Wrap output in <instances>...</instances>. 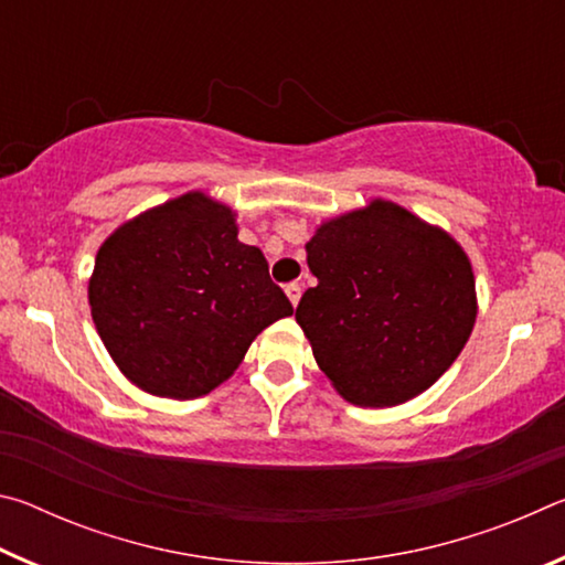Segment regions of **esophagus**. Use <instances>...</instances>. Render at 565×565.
<instances>
[{"label": "esophagus", "instance_id": "34e87169", "mask_svg": "<svg viewBox=\"0 0 565 565\" xmlns=\"http://www.w3.org/2000/svg\"><path fill=\"white\" fill-rule=\"evenodd\" d=\"M286 296H289L291 306H299V299H301V284H289V286H286Z\"/></svg>", "mask_w": 565, "mask_h": 565}]
</instances>
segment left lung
I'll return each mask as SVG.
<instances>
[{"mask_svg": "<svg viewBox=\"0 0 565 565\" xmlns=\"http://www.w3.org/2000/svg\"><path fill=\"white\" fill-rule=\"evenodd\" d=\"M306 264L319 284L301 296L296 323L349 404H406L471 337L478 299L463 246L388 199L321 222Z\"/></svg>", "mask_w": 565, "mask_h": 565, "instance_id": "obj_1", "label": "left lung"}]
</instances>
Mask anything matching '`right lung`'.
Here are the masks:
<instances>
[{"label":"right lung","mask_w":565,"mask_h":565,"mask_svg":"<svg viewBox=\"0 0 565 565\" xmlns=\"http://www.w3.org/2000/svg\"><path fill=\"white\" fill-rule=\"evenodd\" d=\"M89 309L121 374L177 401L224 384L252 341L294 313L262 248L238 242L234 209L204 191L151 206L104 238Z\"/></svg>","instance_id":"right-lung-1"}]
</instances>
